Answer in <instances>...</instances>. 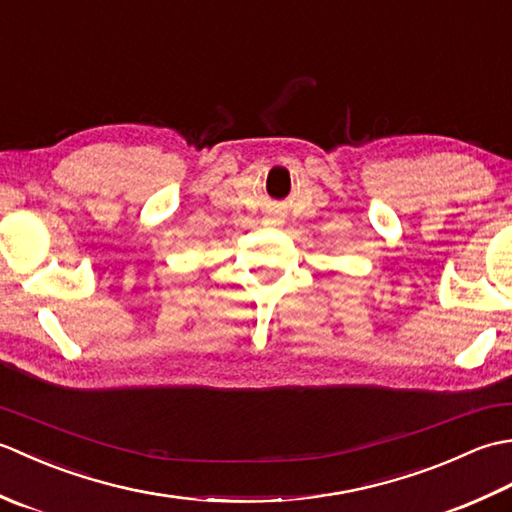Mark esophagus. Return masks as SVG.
I'll return each instance as SVG.
<instances>
[{"mask_svg":"<svg viewBox=\"0 0 512 512\" xmlns=\"http://www.w3.org/2000/svg\"><path fill=\"white\" fill-rule=\"evenodd\" d=\"M266 224H279V220H275V217H268Z\"/></svg>","mask_w":512,"mask_h":512,"instance_id":"1","label":"esophagus"}]
</instances>
